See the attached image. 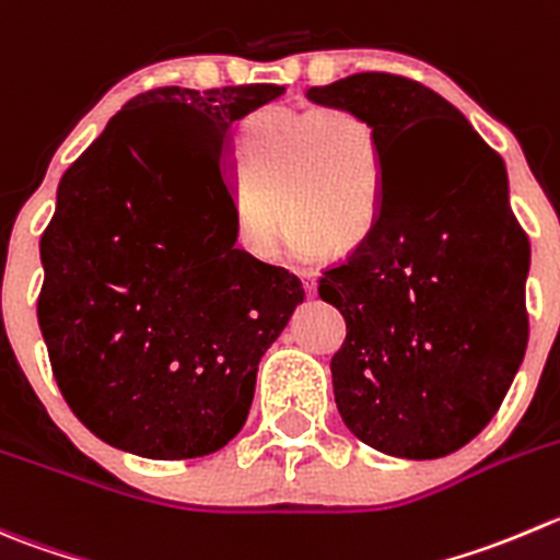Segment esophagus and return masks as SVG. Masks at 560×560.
Segmentation results:
<instances>
[{
	"label": "esophagus",
	"instance_id": "34e87169",
	"mask_svg": "<svg viewBox=\"0 0 560 560\" xmlns=\"http://www.w3.org/2000/svg\"><path fill=\"white\" fill-rule=\"evenodd\" d=\"M298 276H301V284L303 290H306V295H317V276L308 273V270H298Z\"/></svg>",
	"mask_w": 560,
	"mask_h": 560
}]
</instances>
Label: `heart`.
<instances>
[{
  "mask_svg": "<svg viewBox=\"0 0 560 560\" xmlns=\"http://www.w3.org/2000/svg\"><path fill=\"white\" fill-rule=\"evenodd\" d=\"M383 197V144L366 114L347 106H265L241 128V194L235 241L243 254L270 262L284 224L292 248L317 257L325 246L350 248L372 230Z\"/></svg>",
  "mask_w": 560,
  "mask_h": 560,
  "instance_id": "obj_1",
  "label": "heart"
}]
</instances>
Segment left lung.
Listing matches in <instances>:
<instances>
[{"label": "left lung", "mask_w": 560, "mask_h": 560, "mask_svg": "<svg viewBox=\"0 0 560 560\" xmlns=\"http://www.w3.org/2000/svg\"><path fill=\"white\" fill-rule=\"evenodd\" d=\"M306 95L366 114L383 144L377 219L319 279L347 323L330 358L339 416L388 457H446L490 424L528 345L530 243L506 166L459 108L405 75Z\"/></svg>", "instance_id": "1"}]
</instances>
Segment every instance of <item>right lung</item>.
Returning <instances> with one entry per match:
<instances>
[{"instance_id":"1","label":"right lung","mask_w":560,"mask_h":560,"mask_svg":"<svg viewBox=\"0 0 560 560\" xmlns=\"http://www.w3.org/2000/svg\"><path fill=\"white\" fill-rule=\"evenodd\" d=\"M281 92L136 95L59 180L37 323L65 401L108 446L191 459L246 424L303 287L235 248L226 148L232 122Z\"/></svg>"}]
</instances>
